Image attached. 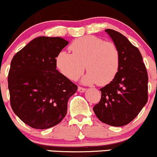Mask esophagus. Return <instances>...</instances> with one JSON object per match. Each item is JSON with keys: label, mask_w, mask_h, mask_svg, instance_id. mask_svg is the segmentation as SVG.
Returning <instances> with one entry per match:
<instances>
[{"label": "esophagus", "mask_w": 157, "mask_h": 157, "mask_svg": "<svg viewBox=\"0 0 157 157\" xmlns=\"http://www.w3.org/2000/svg\"><path fill=\"white\" fill-rule=\"evenodd\" d=\"M85 91H86V89H85V88L81 87V86H79V87H78V91H79V92L82 93V92H84Z\"/></svg>", "instance_id": "34e87169"}]
</instances>
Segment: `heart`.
<instances>
[{
    "label": "heart",
    "mask_w": 157,
    "mask_h": 157,
    "mask_svg": "<svg viewBox=\"0 0 157 157\" xmlns=\"http://www.w3.org/2000/svg\"><path fill=\"white\" fill-rule=\"evenodd\" d=\"M71 54L60 52L56 57V66L64 77L71 80L78 79L85 70L89 71L82 79L86 84L110 83L117 75L120 63L118 48L112 42L95 36H84L70 44Z\"/></svg>",
    "instance_id": "b5f03b06"
}]
</instances>
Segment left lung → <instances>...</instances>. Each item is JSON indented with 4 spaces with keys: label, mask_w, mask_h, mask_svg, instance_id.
<instances>
[{
    "label": "left lung",
    "mask_w": 157,
    "mask_h": 157,
    "mask_svg": "<svg viewBox=\"0 0 157 157\" xmlns=\"http://www.w3.org/2000/svg\"><path fill=\"white\" fill-rule=\"evenodd\" d=\"M107 32L118 48L120 68L117 76L101 91V99L93 109L100 121L111 126L128 124L147 102V72L140 52L124 35Z\"/></svg>",
    "instance_id": "1"
}]
</instances>
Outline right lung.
I'll use <instances>...</instances> for the list:
<instances>
[{"instance_id":"obj_1","label":"right lung","mask_w":157,"mask_h":157,"mask_svg":"<svg viewBox=\"0 0 157 157\" xmlns=\"http://www.w3.org/2000/svg\"><path fill=\"white\" fill-rule=\"evenodd\" d=\"M68 42L39 37L15 54L8 75L10 105L25 124L46 129L62 121L77 85L56 69V57Z\"/></svg>"}]
</instances>
